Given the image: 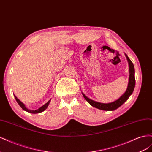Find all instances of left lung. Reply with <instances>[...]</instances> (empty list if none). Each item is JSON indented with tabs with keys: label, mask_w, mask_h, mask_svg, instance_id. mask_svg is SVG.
<instances>
[{
	"label": "left lung",
	"mask_w": 152,
	"mask_h": 152,
	"mask_svg": "<svg viewBox=\"0 0 152 152\" xmlns=\"http://www.w3.org/2000/svg\"><path fill=\"white\" fill-rule=\"evenodd\" d=\"M125 56L128 61L129 72V77L128 86H127L126 91H125V93H124L118 99L114 101L113 102L108 103H99L98 102H95L94 100L89 99L82 92V94L83 95L84 98L91 106H93V107L98 109L104 110V111H113V110H115L116 109L120 107L122 104L125 103L128 99V98H129V96L132 94L135 87L134 66L126 54H125Z\"/></svg>",
	"instance_id": "1"
}]
</instances>
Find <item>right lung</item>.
Masks as SVG:
<instances>
[{
	"instance_id": "add662e5",
	"label": "right lung",
	"mask_w": 152,
	"mask_h": 152,
	"mask_svg": "<svg viewBox=\"0 0 152 152\" xmlns=\"http://www.w3.org/2000/svg\"><path fill=\"white\" fill-rule=\"evenodd\" d=\"M14 96H15V99H16V100L17 103H18V104H19V105L20 106L21 108L23 110H25V111H26V112H27L31 113H41V112H44L45 110L47 109V108H48V105H49V103H50V100H51V99H49L46 103L44 104L43 106H42V107H40V108H38L37 110H29L28 108H27L26 106H25L23 103L19 99H18V98L16 97V96L15 95H14Z\"/></svg>"
}]
</instances>
